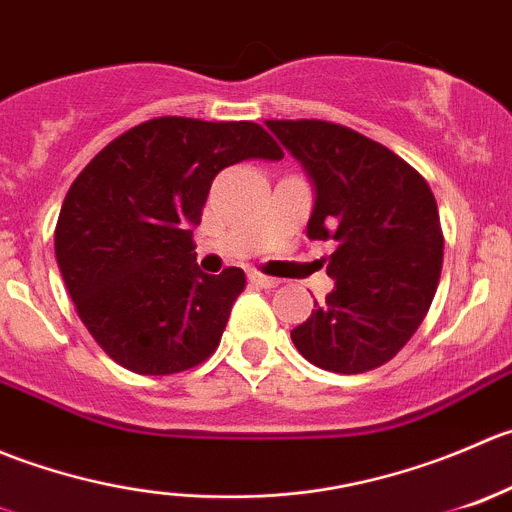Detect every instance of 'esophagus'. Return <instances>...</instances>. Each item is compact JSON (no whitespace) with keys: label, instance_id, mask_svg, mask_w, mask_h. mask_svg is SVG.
Returning a JSON list of instances; mask_svg holds the SVG:
<instances>
[{"label":"esophagus","instance_id":"1","mask_svg":"<svg viewBox=\"0 0 512 512\" xmlns=\"http://www.w3.org/2000/svg\"><path fill=\"white\" fill-rule=\"evenodd\" d=\"M249 281L254 283V286H261V288H276L278 283V278H273V276H263V273H258V271H251L249 273Z\"/></svg>","mask_w":512,"mask_h":512}]
</instances>
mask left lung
I'll list each match as a JSON object with an SVG mask.
<instances>
[{
	"instance_id": "obj_1",
	"label": "left lung",
	"mask_w": 512,
	"mask_h": 512,
	"mask_svg": "<svg viewBox=\"0 0 512 512\" xmlns=\"http://www.w3.org/2000/svg\"><path fill=\"white\" fill-rule=\"evenodd\" d=\"M316 189L308 239L333 241L336 281L291 331L306 361L366 373L391 361L426 318L443 266V231L428 181L378 141L318 119L266 121Z\"/></svg>"
}]
</instances>
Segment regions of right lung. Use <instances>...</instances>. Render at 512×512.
<instances>
[{
    "instance_id": "1",
    "label": "right lung",
    "mask_w": 512,
    "mask_h": 512,
    "mask_svg": "<svg viewBox=\"0 0 512 512\" xmlns=\"http://www.w3.org/2000/svg\"><path fill=\"white\" fill-rule=\"evenodd\" d=\"M246 159H283L254 121L159 116L116 136L74 179L54 251L79 318L119 366L189 371L216 351L246 273L199 268L194 229L211 181Z\"/></svg>"
}]
</instances>
